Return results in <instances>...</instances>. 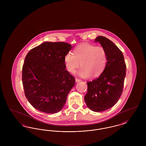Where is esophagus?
Segmentation results:
<instances>
[{"instance_id": "1", "label": "esophagus", "mask_w": 146, "mask_h": 146, "mask_svg": "<svg viewBox=\"0 0 146 146\" xmlns=\"http://www.w3.org/2000/svg\"><path fill=\"white\" fill-rule=\"evenodd\" d=\"M81 81H82V80H81V79H78V78H76V83L80 82H81Z\"/></svg>"}]
</instances>
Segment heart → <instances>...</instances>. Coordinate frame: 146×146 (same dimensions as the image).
Returning a JSON list of instances; mask_svg holds the SVG:
<instances>
[{"label": "heart", "mask_w": 146, "mask_h": 146, "mask_svg": "<svg viewBox=\"0 0 146 146\" xmlns=\"http://www.w3.org/2000/svg\"><path fill=\"white\" fill-rule=\"evenodd\" d=\"M67 70L74 73L81 64L78 72L80 76L86 78L91 74L98 76L104 70L108 61L107 54L104 47L89 43H83L69 52L64 57ZM81 63L80 64V63Z\"/></svg>", "instance_id": "heart-1"}]
</instances>
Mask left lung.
<instances>
[{"label":"left lung","instance_id":"left-lung-1","mask_svg":"<svg viewBox=\"0 0 146 146\" xmlns=\"http://www.w3.org/2000/svg\"><path fill=\"white\" fill-rule=\"evenodd\" d=\"M95 41L106 50L108 61L100 76L87 82L84 100L91 110L99 112L111 108L118 102L124 88L126 66L121 51L111 40L98 36Z\"/></svg>","mask_w":146,"mask_h":146}]
</instances>
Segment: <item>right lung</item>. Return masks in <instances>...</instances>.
Masks as SVG:
<instances>
[{"mask_svg":"<svg viewBox=\"0 0 146 146\" xmlns=\"http://www.w3.org/2000/svg\"><path fill=\"white\" fill-rule=\"evenodd\" d=\"M72 46L65 42H44L31 49L22 67L25 96L37 110L56 113L62 109L76 83L66 70L64 57Z\"/></svg>","mask_w":146,"mask_h":146,"instance_id":"1","label":"right lung"}]
</instances>
